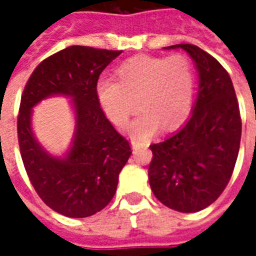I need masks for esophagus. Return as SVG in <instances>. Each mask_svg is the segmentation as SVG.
I'll return each instance as SVG.
<instances>
[{"instance_id":"1","label":"esophagus","mask_w":256,"mask_h":256,"mask_svg":"<svg viewBox=\"0 0 256 256\" xmlns=\"http://www.w3.org/2000/svg\"><path fill=\"white\" fill-rule=\"evenodd\" d=\"M132 148H134V150H140V148H144L146 144H140V142H138V140H132Z\"/></svg>"}]
</instances>
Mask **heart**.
Wrapping results in <instances>:
<instances>
[{"label": "heart", "instance_id": "obj_1", "mask_svg": "<svg viewBox=\"0 0 256 256\" xmlns=\"http://www.w3.org/2000/svg\"><path fill=\"white\" fill-rule=\"evenodd\" d=\"M116 79L100 80L96 96L106 116L116 126L126 124L138 104L140 114L128 128L136 138L152 136L160 124L175 128L190 112L195 76L186 56L130 58L116 69Z\"/></svg>", "mask_w": 256, "mask_h": 256}]
</instances>
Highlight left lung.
Segmentation results:
<instances>
[{
	"instance_id": "1",
	"label": "left lung",
	"mask_w": 256,
	"mask_h": 256,
	"mask_svg": "<svg viewBox=\"0 0 256 256\" xmlns=\"http://www.w3.org/2000/svg\"><path fill=\"white\" fill-rule=\"evenodd\" d=\"M186 50L199 74L192 114L183 128L158 144L148 166V182L158 200L179 212H196L215 202L230 180L238 158L242 120L226 69L190 44Z\"/></svg>"
}]
</instances>
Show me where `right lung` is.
<instances>
[{"label":"right lung","instance_id":"1","mask_svg":"<svg viewBox=\"0 0 256 256\" xmlns=\"http://www.w3.org/2000/svg\"><path fill=\"white\" fill-rule=\"evenodd\" d=\"M120 53L69 46L44 60L22 92L17 120L22 162L40 198L69 218H86L108 206L132 154L128 140L110 124L96 96L100 73ZM53 95L72 98L76 116L74 140L65 157L49 154L31 130L32 108Z\"/></svg>","mask_w":256,"mask_h":256}]
</instances>
